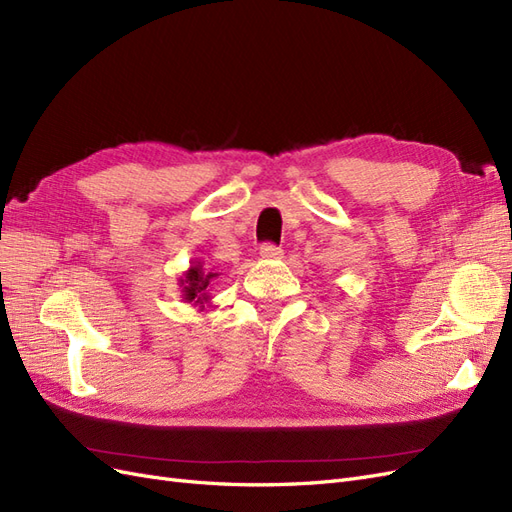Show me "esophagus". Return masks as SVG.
Instances as JSON below:
<instances>
[{
	"instance_id": "esophagus-1",
	"label": "esophagus",
	"mask_w": 512,
	"mask_h": 512,
	"mask_svg": "<svg viewBox=\"0 0 512 512\" xmlns=\"http://www.w3.org/2000/svg\"><path fill=\"white\" fill-rule=\"evenodd\" d=\"M260 256L267 258V260L280 258V256H282V247H277V245H273V243H262V245H260Z\"/></svg>"
}]
</instances>
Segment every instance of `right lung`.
I'll return each instance as SVG.
<instances>
[{
  "mask_svg": "<svg viewBox=\"0 0 512 512\" xmlns=\"http://www.w3.org/2000/svg\"><path fill=\"white\" fill-rule=\"evenodd\" d=\"M213 277H218V273H213L209 267H205V262H194V265L185 271L181 286H183V299L190 303H205L207 301V288Z\"/></svg>",
  "mask_w": 512,
  "mask_h": 512,
  "instance_id": "obj_1",
  "label": "right lung"
}]
</instances>
